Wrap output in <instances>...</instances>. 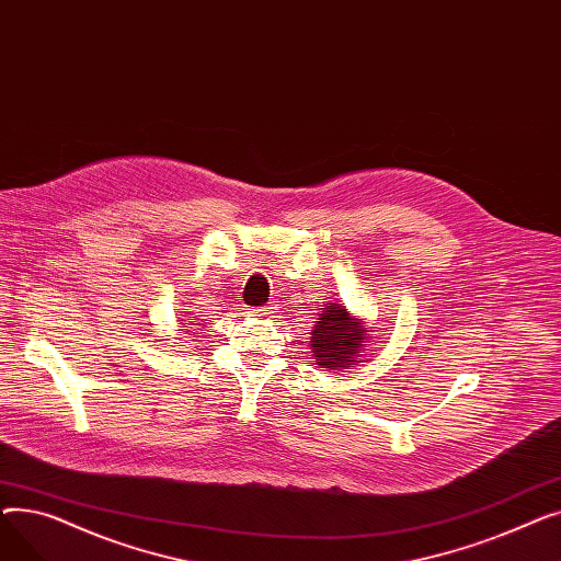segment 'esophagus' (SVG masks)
I'll return each instance as SVG.
<instances>
[{"label": "esophagus", "mask_w": 561, "mask_h": 561, "mask_svg": "<svg viewBox=\"0 0 561 561\" xmlns=\"http://www.w3.org/2000/svg\"><path fill=\"white\" fill-rule=\"evenodd\" d=\"M271 309H273V307H256V309H250L248 313H250V316H268Z\"/></svg>", "instance_id": "34e87169"}]
</instances>
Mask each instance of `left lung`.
Segmentation results:
<instances>
[{
	"label": "left lung",
	"instance_id": "1",
	"mask_svg": "<svg viewBox=\"0 0 561 561\" xmlns=\"http://www.w3.org/2000/svg\"><path fill=\"white\" fill-rule=\"evenodd\" d=\"M370 332L362 318L350 316L343 305L330 302L325 311L318 313L311 332L313 357L320 368H350L359 359V352L368 345Z\"/></svg>",
	"mask_w": 561,
	"mask_h": 561
}]
</instances>
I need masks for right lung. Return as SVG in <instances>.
Segmentation results:
<instances>
[{"label": "right lung", "mask_w": 561, "mask_h": 561, "mask_svg": "<svg viewBox=\"0 0 561 561\" xmlns=\"http://www.w3.org/2000/svg\"><path fill=\"white\" fill-rule=\"evenodd\" d=\"M180 316H182V313H180ZM193 318H195V316H188V318H184V320H182V325H191V320H193Z\"/></svg>", "instance_id": "right-lung-1"}]
</instances>
